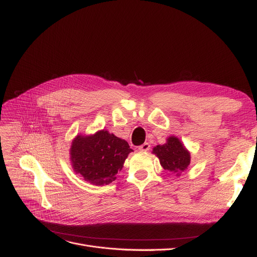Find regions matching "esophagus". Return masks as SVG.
Listing matches in <instances>:
<instances>
[{
    "mask_svg": "<svg viewBox=\"0 0 257 257\" xmlns=\"http://www.w3.org/2000/svg\"><path fill=\"white\" fill-rule=\"evenodd\" d=\"M149 149H150V144L149 143H145L142 146L138 147L139 151H148Z\"/></svg>",
    "mask_w": 257,
    "mask_h": 257,
    "instance_id": "obj_1",
    "label": "esophagus"
}]
</instances>
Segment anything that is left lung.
Masks as SVG:
<instances>
[{"label": "left lung", "instance_id": "1", "mask_svg": "<svg viewBox=\"0 0 257 257\" xmlns=\"http://www.w3.org/2000/svg\"><path fill=\"white\" fill-rule=\"evenodd\" d=\"M160 160L161 165L168 173L180 175L191 163V154L185 149L180 139L170 136L164 145H158L152 151Z\"/></svg>", "mask_w": 257, "mask_h": 257}]
</instances>
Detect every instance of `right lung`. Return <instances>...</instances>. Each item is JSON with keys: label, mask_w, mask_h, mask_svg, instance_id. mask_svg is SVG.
<instances>
[{"label": "right lung", "mask_w": 257, "mask_h": 257, "mask_svg": "<svg viewBox=\"0 0 257 257\" xmlns=\"http://www.w3.org/2000/svg\"><path fill=\"white\" fill-rule=\"evenodd\" d=\"M132 151L124 139L102 130L89 136L77 135L69 154L76 174L92 184L104 185L115 180Z\"/></svg>", "instance_id": "add662e5"}]
</instances>
